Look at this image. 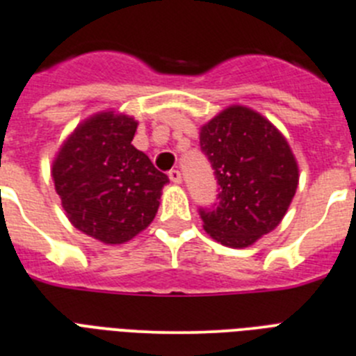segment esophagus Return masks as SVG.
<instances>
[{"label":"esophagus","mask_w":356,"mask_h":356,"mask_svg":"<svg viewBox=\"0 0 356 356\" xmlns=\"http://www.w3.org/2000/svg\"><path fill=\"white\" fill-rule=\"evenodd\" d=\"M168 177H170V181L174 182V184H181L182 182V175L179 170H170L168 172Z\"/></svg>","instance_id":"obj_1"}]
</instances>
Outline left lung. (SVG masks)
<instances>
[{"label": "left lung", "instance_id": "left-lung-1", "mask_svg": "<svg viewBox=\"0 0 356 356\" xmlns=\"http://www.w3.org/2000/svg\"><path fill=\"white\" fill-rule=\"evenodd\" d=\"M200 149L220 184L216 207L200 209L211 238L246 248L277 229L300 179L286 136L252 108L232 104L200 127Z\"/></svg>", "mask_w": 356, "mask_h": 356}]
</instances>
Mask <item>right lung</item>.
Returning a JSON list of instances; mask_svg holds the SVG:
<instances>
[{
	"instance_id": "add662e5",
	"label": "right lung",
	"mask_w": 356,
	"mask_h": 356,
	"mask_svg": "<svg viewBox=\"0 0 356 356\" xmlns=\"http://www.w3.org/2000/svg\"><path fill=\"white\" fill-rule=\"evenodd\" d=\"M136 127L129 115L99 111L67 136L51 166L69 222L104 245H122L145 230L168 182L131 143Z\"/></svg>"
}]
</instances>
